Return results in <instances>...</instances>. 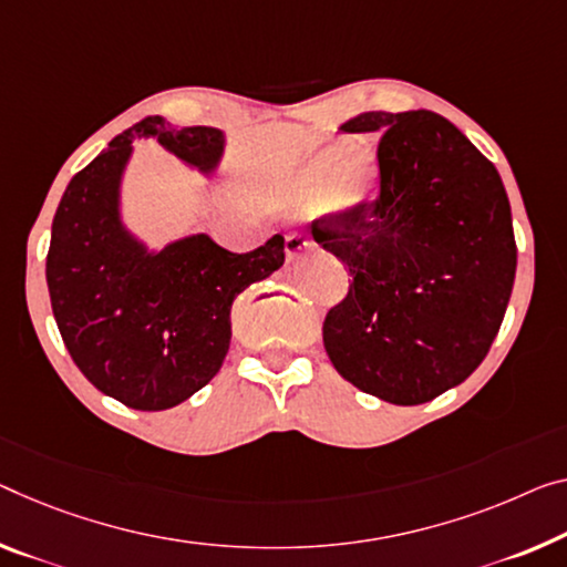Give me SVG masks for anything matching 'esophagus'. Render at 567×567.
Masks as SVG:
<instances>
[{
  "label": "esophagus",
  "mask_w": 567,
  "mask_h": 567,
  "mask_svg": "<svg viewBox=\"0 0 567 567\" xmlns=\"http://www.w3.org/2000/svg\"><path fill=\"white\" fill-rule=\"evenodd\" d=\"M307 248H311V240L307 238V235L291 233L289 238H286V260H296Z\"/></svg>",
  "instance_id": "esophagus-1"
}]
</instances>
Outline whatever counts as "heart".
<instances>
[{
    "instance_id": "b5f03b06",
    "label": "heart",
    "mask_w": 567,
    "mask_h": 567,
    "mask_svg": "<svg viewBox=\"0 0 567 567\" xmlns=\"http://www.w3.org/2000/svg\"><path fill=\"white\" fill-rule=\"evenodd\" d=\"M378 169V154L370 146L347 154L344 146H324L286 172L268 189V199L281 207H303L321 195V210L337 215L370 197Z\"/></svg>"
}]
</instances>
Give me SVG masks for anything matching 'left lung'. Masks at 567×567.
Masks as SVG:
<instances>
[{
    "label": "left lung",
    "mask_w": 567,
    "mask_h": 567,
    "mask_svg": "<svg viewBox=\"0 0 567 567\" xmlns=\"http://www.w3.org/2000/svg\"><path fill=\"white\" fill-rule=\"evenodd\" d=\"M339 128L380 136V195L311 223L352 276L324 350L362 393L429 403L482 364L502 327L517 271L509 199L439 113L364 111Z\"/></svg>",
    "instance_id": "left-lung-1"
}]
</instances>
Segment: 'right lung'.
<instances>
[{
	"label": "right lung",
	"mask_w": 567,
	"mask_h": 567,
	"mask_svg": "<svg viewBox=\"0 0 567 567\" xmlns=\"http://www.w3.org/2000/svg\"><path fill=\"white\" fill-rule=\"evenodd\" d=\"M134 138H154L213 174L225 134L146 116L118 134L65 187L48 250V291L60 337L103 395L134 411H167L223 368L235 296L284 266V235L230 254L210 235L150 250L121 220V177Z\"/></svg>",
	"instance_id": "obj_1"
}]
</instances>
